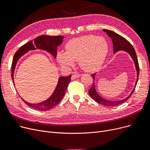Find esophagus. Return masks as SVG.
Segmentation results:
<instances>
[{"mask_svg":"<svg viewBox=\"0 0 150 150\" xmlns=\"http://www.w3.org/2000/svg\"><path fill=\"white\" fill-rule=\"evenodd\" d=\"M80 76V74H79L78 73H74L72 75V79H75V78H77Z\"/></svg>","mask_w":150,"mask_h":150,"instance_id":"obj_1","label":"esophagus"}]
</instances>
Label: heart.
<instances>
[{"label":"heart","mask_w":150,"mask_h":150,"mask_svg":"<svg viewBox=\"0 0 150 150\" xmlns=\"http://www.w3.org/2000/svg\"><path fill=\"white\" fill-rule=\"evenodd\" d=\"M108 50V43L104 38L84 35L70 40L66 52L58 53L57 60L62 66H72L78 61L82 69L93 72L103 64Z\"/></svg>","instance_id":"heart-1"}]
</instances>
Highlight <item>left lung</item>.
<instances>
[{
  "mask_svg": "<svg viewBox=\"0 0 150 150\" xmlns=\"http://www.w3.org/2000/svg\"><path fill=\"white\" fill-rule=\"evenodd\" d=\"M103 31H104V32L106 33L107 35L109 36V37L111 38V39H112V43H113L114 53L115 54L119 51H124V52H126L127 53H128L130 55L131 58L132 59L134 63L135 67H136V72H137V80L135 83L134 88V89H132L131 93L125 98H123L122 100H112V101L105 99L99 96V94L97 92V91L96 89L95 83H94V81L96 80V76L97 73H95V74L91 75V76L93 78V84L89 91V96L91 97V98L100 105L106 106H115L117 105H119L124 103L125 101H127L131 97L134 91L135 88H136V86L137 83V80H138L139 75V62H138V59H137V54L135 52V50L133 48V46L131 44V43L128 41H127L125 38H124L122 36L119 35V34L114 32V31H112L106 30V29L103 30Z\"/></svg>",
  "mask_w": 150,
  "mask_h": 150,
  "instance_id": "8db88e82",
  "label": "left lung"
}]
</instances>
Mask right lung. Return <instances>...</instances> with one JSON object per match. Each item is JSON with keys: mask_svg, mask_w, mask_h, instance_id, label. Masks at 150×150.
<instances>
[{"mask_svg": "<svg viewBox=\"0 0 150 150\" xmlns=\"http://www.w3.org/2000/svg\"><path fill=\"white\" fill-rule=\"evenodd\" d=\"M64 37L62 36H47L41 35L35 38L33 41H30L21 47L14 55L11 66V77L14 82V72L16 66L17 64L19 59L27 53L30 50H35L36 49L42 50L50 53L54 58H57V49L64 39ZM71 75L67 76H60L58 78V81L56 88L54 90L50 97L40 103H30L25 101L23 98L22 100L25 102L28 106L39 111H48L57 106L64 97L66 93L68 84L70 82Z\"/></svg>", "mask_w": 150, "mask_h": 150, "instance_id": "right-lung-1", "label": "right lung"}]
</instances>
